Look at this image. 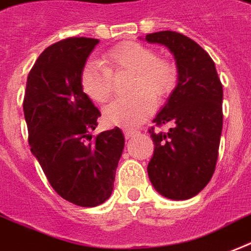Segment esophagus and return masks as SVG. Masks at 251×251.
<instances>
[{
	"mask_svg": "<svg viewBox=\"0 0 251 251\" xmlns=\"http://www.w3.org/2000/svg\"><path fill=\"white\" fill-rule=\"evenodd\" d=\"M124 134H125L126 139H130L137 135V131H134V130H125V131H124Z\"/></svg>",
	"mask_w": 251,
	"mask_h": 251,
	"instance_id": "1",
	"label": "esophagus"
}]
</instances>
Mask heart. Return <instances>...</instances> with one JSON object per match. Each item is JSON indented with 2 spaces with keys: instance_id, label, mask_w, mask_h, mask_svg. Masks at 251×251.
<instances>
[{
  "instance_id": "1",
  "label": "heart",
  "mask_w": 251,
  "mask_h": 251,
  "mask_svg": "<svg viewBox=\"0 0 251 251\" xmlns=\"http://www.w3.org/2000/svg\"><path fill=\"white\" fill-rule=\"evenodd\" d=\"M102 63L104 66L89 60L80 74L81 89L92 101L105 102L108 100L112 95V75L120 72L133 74L131 91L138 92L133 97L117 99L105 106L102 120L108 126L126 129L139 126L155 108L152 95L163 97L176 84L175 64L167 59L156 57L154 50L135 42H126L109 50L102 56Z\"/></svg>"
}]
</instances>
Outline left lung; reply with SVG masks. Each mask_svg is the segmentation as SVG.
<instances>
[{"instance_id":"1","label":"left lung","mask_w":251,"mask_h":251,"mask_svg":"<svg viewBox=\"0 0 251 251\" xmlns=\"http://www.w3.org/2000/svg\"><path fill=\"white\" fill-rule=\"evenodd\" d=\"M164 46L175 59L177 84L154 118L172 124L167 133L149 130L154 155L147 166L156 192L171 200H187L204 189L213 175L223 130V85L206 51L175 31L145 38Z\"/></svg>"}]
</instances>
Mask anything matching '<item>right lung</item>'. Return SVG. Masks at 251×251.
<instances>
[{"label":"right lung","mask_w":251,"mask_h":251,"mask_svg":"<svg viewBox=\"0 0 251 251\" xmlns=\"http://www.w3.org/2000/svg\"><path fill=\"white\" fill-rule=\"evenodd\" d=\"M97 39L68 38L39 55L24 99L28 143L50 184L75 205L92 208L110 198L125 146L120 127L92 141L100 110L81 89L80 74Z\"/></svg>","instance_id":"obj_1"}]
</instances>
